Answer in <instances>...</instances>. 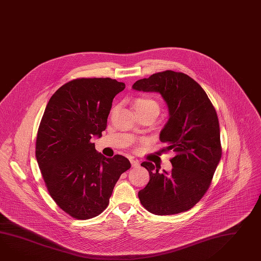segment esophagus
<instances>
[{
  "instance_id": "34e87169",
  "label": "esophagus",
  "mask_w": 261,
  "mask_h": 261,
  "mask_svg": "<svg viewBox=\"0 0 261 261\" xmlns=\"http://www.w3.org/2000/svg\"><path fill=\"white\" fill-rule=\"evenodd\" d=\"M130 162H131V165L133 168H137L140 166V162L138 160H135V159H130Z\"/></svg>"
}]
</instances>
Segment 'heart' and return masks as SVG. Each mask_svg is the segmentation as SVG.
I'll list each match as a JSON object with an SVG mask.
<instances>
[{
    "mask_svg": "<svg viewBox=\"0 0 261 261\" xmlns=\"http://www.w3.org/2000/svg\"><path fill=\"white\" fill-rule=\"evenodd\" d=\"M134 108L138 114L147 113V112H159V105L153 98L147 96L137 97L134 100Z\"/></svg>",
    "mask_w": 261,
    "mask_h": 261,
    "instance_id": "heart-1",
    "label": "heart"
}]
</instances>
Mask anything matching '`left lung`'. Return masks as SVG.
Wrapping results in <instances>:
<instances>
[{
    "instance_id": "obj_1",
    "label": "left lung",
    "mask_w": 261,
    "mask_h": 261,
    "mask_svg": "<svg viewBox=\"0 0 261 261\" xmlns=\"http://www.w3.org/2000/svg\"><path fill=\"white\" fill-rule=\"evenodd\" d=\"M133 89L159 92L169 109V120L160 132L172 151V170L159 172L144 161L150 181L139 191L140 203L155 215H172L191 210L208 190L222 156L220 125L216 110L205 91L183 72L165 70L138 80Z\"/></svg>"
}]
</instances>
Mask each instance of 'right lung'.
<instances>
[{"label": "right lung", "instance_id": "obj_1", "mask_svg": "<svg viewBox=\"0 0 261 261\" xmlns=\"http://www.w3.org/2000/svg\"><path fill=\"white\" fill-rule=\"evenodd\" d=\"M125 88L111 78H78L54 93L40 121L36 158L51 198L70 216L88 220L108 207L126 158L108 159L90 140L102 137L115 96Z\"/></svg>", "mask_w": 261, "mask_h": 261}]
</instances>
